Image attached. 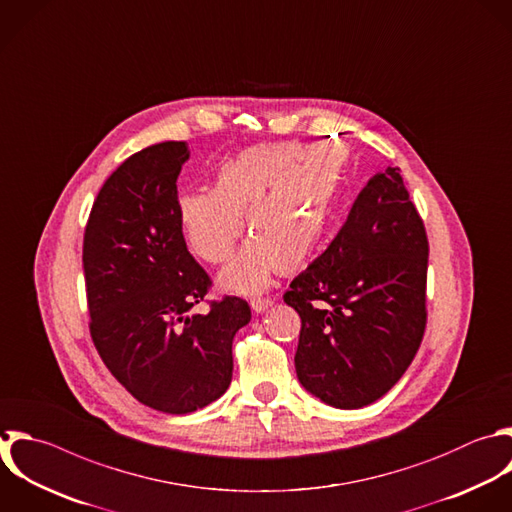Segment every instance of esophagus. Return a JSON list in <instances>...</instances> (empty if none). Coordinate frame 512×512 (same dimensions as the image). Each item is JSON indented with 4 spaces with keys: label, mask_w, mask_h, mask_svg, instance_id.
<instances>
[{
    "label": "esophagus",
    "mask_w": 512,
    "mask_h": 512,
    "mask_svg": "<svg viewBox=\"0 0 512 512\" xmlns=\"http://www.w3.org/2000/svg\"><path fill=\"white\" fill-rule=\"evenodd\" d=\"M272 304H274L272 298H254V300H250V306H252V310H254L256 314L268 310Z\"/></svg>",
    "instance_id": "esophagus-1"
}]
</instances>
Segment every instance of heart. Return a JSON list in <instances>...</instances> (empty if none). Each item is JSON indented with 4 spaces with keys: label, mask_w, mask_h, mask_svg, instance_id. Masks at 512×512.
Segmentation results:
<instances>
[{
    "label": "heart",
    "mask_w": 512,
    "mask_h": 512,
    "mask_svg": "<svg viewBox=\"0 0 512 512\" xmlns=\"http://www.w3.org/2000/svg\"><path fill=\"white\" fill-rule=\"evenodd\" d=\"M342 150L332 144H258L226 160L212 192L178 198V220L190 250L210 264L226 262L248 218L256 238L226 266L220 286L256 294L278 270H298L324 240L338 206Z\"/></svg>",
    "instance_id": "heart-1"
}]
</instances>
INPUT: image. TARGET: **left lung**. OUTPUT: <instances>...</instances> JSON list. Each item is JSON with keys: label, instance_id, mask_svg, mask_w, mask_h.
Here are the masks:
<instances>
[{"label": "left lung", "instance_id": "1", "mask_svg": "<svg viewBox=\"0 0 512 512\" xmlns=\"http://www.w3.org/2000/svg\"><path fill=\"white\" fill-rule=\"evenodd\" d=\"M428 240L400 168L368 180L344 226L284 302L302 320L300 384L334 408L384 396L410 366L426 326Z\"/></svg>", "mask_w": 512, "mask_h": 512}]
</instances>
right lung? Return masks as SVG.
I'll return each instance as SVG.
<instances>
[{
    "instance_id": "1",
    "label": "right lung",
    "mask_w": 512,
    "mask_h": 512,
    "mask_svg": "<svg viewBox=\"0 0 512 512\" xmlns=\"http://www.w3.org/2000/svg\"><path fill=\"white\" fill-rule=\"evenodd\" d=\"M186 142L130 156L102 186L84 234L92 340L116 380L142 404L188 414L230 386L232 340L252 318L226 296L192 314L210 276L186 248L176 180Z\"/></svg>"
}]
</instances>
